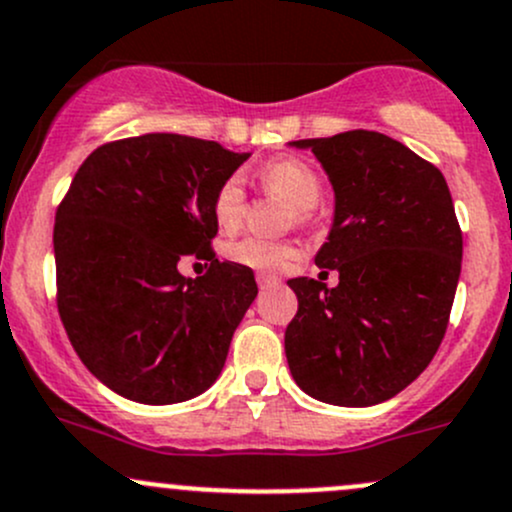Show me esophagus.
<instances>
[{
  "label": "esophagus",
  "mask_w": 512,
  "mask_h": 512,
  "mask_svg": "<svg viewBox=\"0 0 512 512\" xmlns=\"http://www.w3.org/2000/svg\"><path fill=\"white\" fill-rule=\"evenodd\" d=\"M279 282H282V279H279L277 274H267V272H260V274H257V284H260V289L277 287Z\"/></svg>",
  "instance_id": "obj_1"
}]
</instances>
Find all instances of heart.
<instances>
[{"instance_id": "b5f03b06", "label": "heart", "mask_w": 512, "mask_h": 512, "mask_svg": "<svg viewBox=\"0 0 512 512\" xmlns=\"http://www.w3.org/2000/svg\"><path fill=\"white\" fill-rule=\"evenodd\" d=\"M260 181L274 196L292 203L297 223H306L314 218V208L324 198V181L319 171L304 159L279 157L272 159L260 169ZM215 223L223 230L238 228L242 215H245V188L240 176H230L218 186L213 196ZM228 257L242 267L260 272H279L297 260V247L284 240H265L257 235L230 242Z\"/></svg>"}]
</instances>
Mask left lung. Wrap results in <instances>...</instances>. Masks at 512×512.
Returning <instances> with one entry per match:
<instances>
[{
    "label": "left lung",
    "instance_id": "8db88e82",
    "mask_svg": "<svg viewBox=\"0 0 512 512\" xmlns=\"http://www.w3.org/2000/svg\"><path fill=\"white\" fill-rule=\"evenodd\" d=\"M324 164L336 215L316 265L336 287L289 279L299 299L284 351L306 395L370 407L432 363L461 274L459 220L444 174L397 139L368 129L299 139Z\"/></svg>",
    "mask_w": 512,
    "mask_h": 512
}]
</instances>
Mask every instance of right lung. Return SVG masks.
Masks as SVG:
<instances>
[{
	"label": "right lung",
	"instance_id": "right-lung-1",
	"mask_svg": "<svg viewBox=\"0 0 512 512\" xmlns=\"http://www.w3.org/2000/svg\"><path fill=\"white\" fill-rule=\"evenodd\" d=\"M250 154L154 132L107 142L58 203L56 304L85 368L117 395L171 405L201 395L257 297L255 274L220 262L213 196ZM191 254L203 278L175 267Z\"/></svg>",
	"mask_w": 512,
	"mask_h": 512
}]
</instances>
